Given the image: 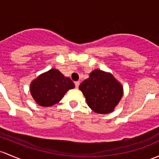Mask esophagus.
I'll use <instances>...</instances> for the list:
<instances>
[{
  "instance_id": "obj_1",
  "label": "esophagus",
  "mask_w": 159,
  "mask_h": 159,
  "mask_svg": "<svg viewBox=\"0 0 159 159\" xmlns=\"http://www.w3.org/2000/svg\"><path fill=\"white\" fill-rule=\"evenodd\" d=\"M75 88H78V87H79L80 82H79V81H75Z\"/></svg>"
}]
</instances>
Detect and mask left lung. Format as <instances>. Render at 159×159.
<instances>
[{"instance_id":"1","label":"left lung","mask_w":159,"mask_h":159,"mask_svg":"<svg viewBox=\"0 0 159 159\" xmlns=\"http://www.w3.org/2000/svg\"><path fill=\"white\" fill-rule=\"evenodd\" d=\"M87 103L95 113L107 114L114 110L123 95V87L110 72L95 69L79 86Z\"/></svg>"}]
</instances>
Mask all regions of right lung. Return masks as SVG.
I'll use <instances>...</instances> for the list:
<instances>
[{
  "label": "right lung",
  "instance_id": "right-lung-1",
  "mask_svg": "<svg viewBox=\"0 0 159 159\" xmlns=\"http://www.w3.org/2000/svg\"><path fill=\"white\" fill-rule=\"evenodd\" d=\"M73 81L58 69L52 68L39 75L30 84L33 100L42 107H51L62 99L68 90L75 88Z\"/></svg>",
  "mask_w": 159,
  "mask_h": 159
}]
</instances>
